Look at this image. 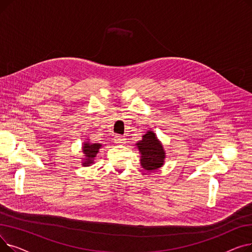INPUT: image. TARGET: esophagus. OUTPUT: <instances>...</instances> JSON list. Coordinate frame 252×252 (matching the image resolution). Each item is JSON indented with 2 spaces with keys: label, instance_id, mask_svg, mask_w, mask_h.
Masks as SVG:
<instances>
[{
  "label": "esophagus",
  "instance_id": "esophagus-1",
  "mask_svg": "<svg viewBox=\"0 0 252 252\" xmlns=\"http://www.w3.org/2000/svg\"><path fill=\"white\" fill-rule=\"evenodd\" d=\"M125 141H126V139H125L123 136H118V135H117V136L114 137V143H115V144L121 145V144H124Z\"/></svg>",
  "mask_w": 252,
  "mask_h": 252
}]
</instances>
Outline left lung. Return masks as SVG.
<instances>
[{
  "label": "left lung",
  "instance_id": "8db88e82",
  "mask_svg": "<svg viewBox=\"0 0 252 252\" xmlns=\"http://www.w3.org/2000/svg\"><path fill=\"white\" fill-rule=\"evenodd\" d=\"M141 154V165L146 170H155L164 163L165 151L162 144L152 130L142 136V140L136 144Z\"/></svg>",
  "mask_w": 252,
  "mask_h": 252
}]
</instances>
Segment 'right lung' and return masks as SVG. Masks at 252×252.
<instances>
[{
    "label": "right lung",
    "instance_id": "right-lung-1",
    "mask_svg": "<svg viewBox=\"0 0 252 252\" xmlns=\"http://www.w3.org/2000/svg\"><path fill=\"white\" fill-rule=\"evenodd\" d=\"M102 145L99 143L92 144L90 142H85L83 146V153L85 154V158L83 159L82 164L84 166H90L93 162H94V158L99 152V149L101 148Z\"/></svg>",
    "mask_w": 252,
    "mask_h": 252
}]
</instances>
